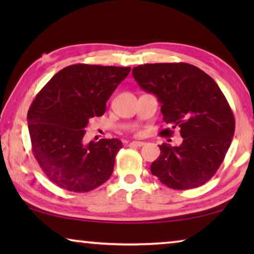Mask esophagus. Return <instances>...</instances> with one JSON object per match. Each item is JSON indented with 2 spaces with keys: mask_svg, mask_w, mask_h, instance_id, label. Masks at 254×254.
I'll return each mask as SVG.
<instances>
[{
  "mask_svg": "<svg viewBox=\"0 0 254 254\" xmlns=\"http://www.w3.org/2000/svg\"><path fill=\"white\" fill-rule=\"evenodd\" d=\"M130 145H134V147H142V145H144V142H142V141H132Z\"/></svg>",
  "mask_w": 254,
  "mask_h": 254,
  "instance_id": "esophagus-1",
  "label": "esophagus"
}]
</instances>
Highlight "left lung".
Masks as SVG:
<instances>
[{"mask_svg":"<svg viewBox=\"0 0 254 254\" xmlns=\"http://www.w3.org/2000/svg\"><path fill=\"white\" fill-rule=\"evenodd\" d=\"M132 75L143 91L158 97L163 121L179 128L183 137L177 147L159 145L151 174L178 190L207 183L224 160L235 131L233 112L221 88L186 63L145 64L133 68ZM171 128H163L160 135H173Z\"/></svg>","mask_w":254,"mask_h":254,"instance_id":"1","label":"left lung"}]
</instances>
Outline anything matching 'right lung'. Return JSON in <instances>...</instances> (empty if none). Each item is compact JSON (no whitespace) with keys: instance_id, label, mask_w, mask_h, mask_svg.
<instances>
[{"instance_id":"1","label":"right lung","mask_w":254,"mask_h":254,"mask_svg":"<svg viewBox=\"0 0 254 254\" xmlns=\"http://www.w3.org/2000/svg\"><path fill=\"white\" fill-rule=\"evenodd\" d=\"M130 67L76 64L58 71L28 111L34 158L51 183L87 192L111 177L122 142L102 139L85 144V127L105 113L106 102Z\"/></svg>"}]
</instances>
